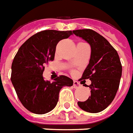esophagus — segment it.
Here are the masks:
<instances>
[{
	"label": "esophagus",
	"mask_w": 133,
	"mask_h": 133,
	"mask_svg": "<svg viewBox=\"0 0 133 133\" xmlns=\"http://www.w3.org/2000/svg\"><path fill=\"white\" fill-rule=\"evenodd\" d=\"M80 84L78 83L77 81H74V88H78V87H80Z\"/></svg>",
	"instance_id": "34e87169"
}]
</instances>
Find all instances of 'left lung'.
I'll list each match as a JSON object with an SVG mask.
<instances>
[{
    "label": "left lung",
    "instance_id": "obj_1",
    "mask_svg": "<svg viewBox=\"0 0 133 133\" xmlns=\"http://www.w3.org/2000/svg\"><path fill=\"white\" fill-rule=\"evenodd\" d=\"M73 33L91 47L89 63L82 77L91 80L87 86L91 95L86 101L78 102V106L89 113L101 112L111 103L119 89L122 72L119 57L108 41L92 30H76Z\"/></svg>",
    "mask_w": 133,
    "mask_h": 133
}]
</instances>
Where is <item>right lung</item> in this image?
Returning <instances> with one entry per match:
<instances>
[{
    "label": "right lung",
    "mask_w": 133,
    "mask_h": 133,
    "mask_svg": "<svg viewBox=\"0 0 133 133\" xmlns=\"http://www.w3.org/2000/svg\"><path fill=\"white\" fill-rule=\"evenodd\" d=\"M71 34V30L41 31L26 41L15 55L11 80L22 104L30 112L44 114L51 111L58 102L60 89L74 84L73 80L65 76L52 82L43 78L44 65L54 60L57 43Z\"/></svg>",
    "instance_id": "1"
}]
</instances>
